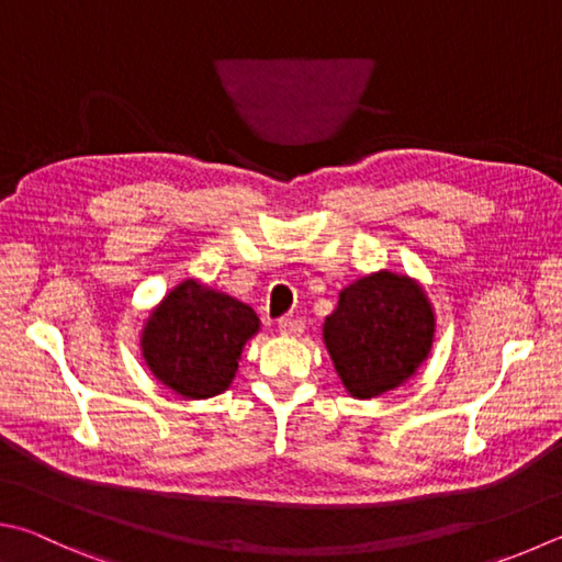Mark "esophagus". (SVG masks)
Segmentation results:
<instances>
[{"instance_id":"obj_1","label":"esophagus","mask_w":562,"mask_h":562,"mask_svg":"<svg viewBox=\"0 0 562 562\" xmlns=\"http://www.w3.org/2000/svg\"><path fill=\"white\" fill-rule=\"evenodd\" d=\"M278 329L282 336H300L304 331V319L302 316H282Z\"/></svg>"}]
</instances>
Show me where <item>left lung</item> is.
<instances>
[{
	"instance_id": "left-lung-1",
	"label": "left lung",
	"mask_w": 562,
	"mask_h": 562,
	"mask_svg": "<svg viewBox=\"0 0 562 562\" xmlns=\"http://www.w3.org/2000/svg\"><path fill=\"white\" fill-rule=\"evenodd\" d=\"M435 339V312L407 274L373 272L339 294L324 319V344L346 391L359 401L413 379Z\"/></svg>"
}]
</instances>
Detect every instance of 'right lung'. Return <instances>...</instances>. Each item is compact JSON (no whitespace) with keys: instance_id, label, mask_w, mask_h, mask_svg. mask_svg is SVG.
Instances as JSON below:
<instances>
[{"instance_id":"obj_1","label":"right lung","mask_w":562,"mask_h":562,"mask_svg":"<svg viewBox=\"0 0 562 562\" xmlns=\"http://www.w3.org/2000/svg\"><path fill=\"white\" fill-rule=\"evenodd\" d=\"M260 329L248 304L199 280L177 284L142 329V356L177 395L203 401L236 379L243 346Z\"/></svg>"}]
</instances>
